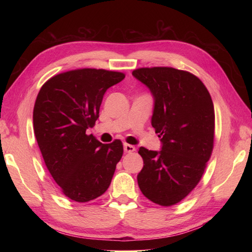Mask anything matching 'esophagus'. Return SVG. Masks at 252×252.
I'll return each instance as SVG.
<instances>
[{"instance_id":"1","label":"esophagus","mask_w":252,"mask_h":252,"mask_svg":"<svg viewBox=\"0 0 252 252\" xmlns=\"http://www.w3.org/2000/svg\"><path fill=\"white\" fill-rule=\"evenodd\" d=\"M123 149H125V153H133L135 152V147L133 145H130V144H125L123 145Z\"/></svg>"}]
</instances>
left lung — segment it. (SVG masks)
<instances>
[{"label": "left lung", "instance_id": "obj_1", "mask_svg": "<svg viewBox=\"0 0 252 252\" xmlns=\"http://www.w3.org/2000/svg\"><path fill=\"white\" fill-rule=\"evenodd\" d=\"M155 98L152 126L161 137L159 153L140 147L137 175L143 195L163 207L183 200L202 178L215 144V107L201 80L172 67L132 72Z\"/></svg>", "mask_w": 252, "mask_h": 252}]
</instances>
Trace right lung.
<instances>
[{
  "mask_svg": "<svg viewBox=\"0 0 252 252\" xmlns=\"http://www.w3.org/2000/svg\"><path fill=\"white\" fill-rule=\"evenodd\" d=\"M123 72L81 68L58 73L42 85L33 108V131L52 178L63 194L91 201L108 189L123 155L120 140L103 144L93 134L107 89Z\"/></svg>",
  "mask_w": 252,
  "mask_h": 252,
  "instance_id": "right-lung-1",
  "label": "right lung"
}]
</instances>
